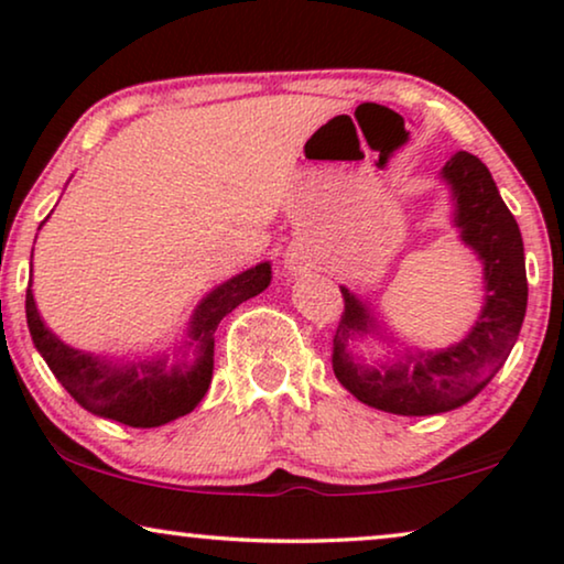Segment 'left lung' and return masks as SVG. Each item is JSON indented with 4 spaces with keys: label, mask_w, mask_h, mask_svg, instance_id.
I'll return each mask as SVG.
<instances>
[{
    "label": "left lung",
    "mask_w": 564,
    "mask_h": 564,
    "mask_svg": "<svg viewBox=\"0 0 564 564\" xmlns=\"http://www.w3.org/2000/svg\"><path fill=\"white\" fill-rule=\"evenodd\" d=\"M444 180L457 197L462 238L485 264V307L473 334L444 351H429L392 367L354 365L346 341L372 328L369 311L341 288L344 313L330 346V367L338 382L361 403L398 415H434L473 400L511 354L527 315V264L519 223L498 195L488 166L459 151L446 161Z\"/></svg>",
    "instance_id": "8db88e82"
}]
</instances>
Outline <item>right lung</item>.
<instances>
[{
  "label": "right lung",
  "mask_w": 564,
  "mask_h": 564,
  "mask_svg": "<svg viewBox=\"0 0 564 564\" xmlns=\"http://www.w3.org/2000/svg\"><path fill=\"white\" fill-rule=\"evenodd\" d=\"M269 280H272V269L269 264H259L220 284L199 303L189 330L192 341L199 346V359L189 372H182V369L164 372V361L112 367L72 349L43 326L30 282L25 295L28 328L45 365L84 411L133 429H153L187 415L203 400L213 380L215 328L243 300L267 290Z\"/></svg>",
  "instance_id": "add662e5"
}]
</instances>
